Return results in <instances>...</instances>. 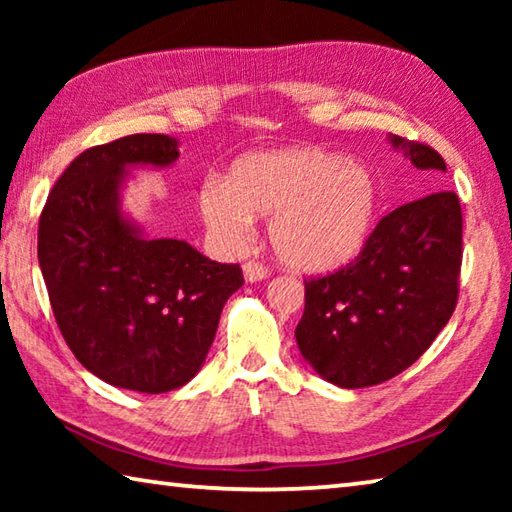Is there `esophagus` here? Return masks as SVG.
Segmentation results:
<instances>
[{
  "mask_svg": "<svg viewBox=\"0 0 512 512\" xmlns=\"http://www.w3.org/2000/svg\"><path fill=\"white\" fill-rule=\"evenodd\" d=\"M271 275V271H268V268L264 266V264H259V262H246L244 264V277H246V282H259V280H266V277Z\"/></svg>",
  "mask_w": 512,
  "mask_h": 512,
  "instance_id": "obj_1",
  "label": "esophagus"
}]
</instances>
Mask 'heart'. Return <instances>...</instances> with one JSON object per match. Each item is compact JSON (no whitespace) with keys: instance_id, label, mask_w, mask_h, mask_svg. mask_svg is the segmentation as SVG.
Here are the masks:
<instances>
[{"instance_id":"b5f03b06","label":"heart","mask_w":512,"mask_h":512,"mask_svg":"<svg viewBox=\"0 0 512 512\" xmlns=\"http://www.w3.org/2000/svg\"><path fill=\"white\" fill-rule=\"evenodd\" d=\"M212 235L241 248L255 216L268 219V239L284 264L305 273L334 271L359 255L370 235L377 189L370 171L339 153L293 146L250 153L228 180H207L198 196Z\"/></svg>"}]
</instances>
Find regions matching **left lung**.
<instances>
[{
  "mask_svg": "<svg viewBox=\"0 0 512 512\" xmlns=\"http://www.w3.org/2000/svg\"><path fill=\"white\" fill-rule=\"evenodd\" d=\"M395 149L443 185L445 160L429 144L391 135ZM463 262V214L438 189L377 223L339 271L305 280L296 341L311 368L341 388L393 379L427 352L452 318Z\"/></svg>",
  "mask_w": 512,
  "mask_h": 512,
  "instance_id": "8db88e82",
  "label": "left lung"
}]
</instances>
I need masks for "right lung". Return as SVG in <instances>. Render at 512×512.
Returning <instances> with one entry per match:
<instances>
[{
    "mask_svg": "<svg viewBox=\"0 0 512 512\" xmlns=\"http://www.w3.org/2000/svg\"><path fill=\"white\" fill-rule=\"evenodd\" d=\"M178 155L160 133L92 146L56 180L38 225L40 271L69 350L92 375L137 393L173 391L201 370L223 305L244 284L239 264L146 239L121 214L126 169Z\"/></svg>",
    "mask_w": 512,
    "mask_h": 512,
    "instance_id": "obj_1",
    "label": "right lung"
}]
</instances>
